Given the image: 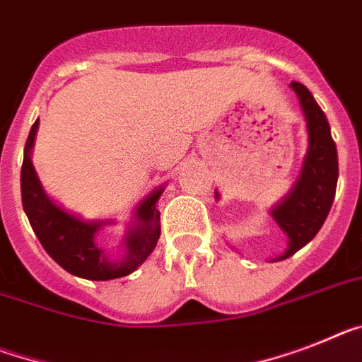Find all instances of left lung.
Segmentation results:
<instances>
[{
	"mask_svg": "<svg viewBox=\"0 0 362 362\" xmlns=\"http://www.w3.org/2000/svg\"><path fill=\"white\" fill-rule=\"evenodd\" d=\"M291 88L298 95L305 115L309 147L298 180L291 193L270 209L272 218L289 238L287 250L272 261L294 256L317 235L333 204L339 178L337 147L331 138L326 114L303 84L291 83ZM215 197L218 199V193H215Z\"/></svg>",
	"mask_w": 362,
	"mask_h": 362,
	"instance_id": "obj_1",
	"label": "left lung"
}]
</instances>
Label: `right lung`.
I'll use <instances>...</instances> for the list:
<instances>
[{"mask_svg":"<svg viewBox=\"0 0 362 362\" xmlns=\"http://www.w3.org/2000/svg\"><path fill=\"white\" fill-rule=\"evenodd\" d=\"M36 130L38 119L31 127L23 148L21 202L42 247L64 270L78 278L106 281L134 272L151 256L160 239V211L156 209V202L163 193V187L153 191L147 199L139 202L134 214V224L129 228L123 239L124 256L114 259L95 245V233L112 221H84L54 204L45 195L31 162Z\"/></svg>","mask_w":362,"mask_h":362,"instance_id":"obj_1","label":"right lung"}]
</instances>
